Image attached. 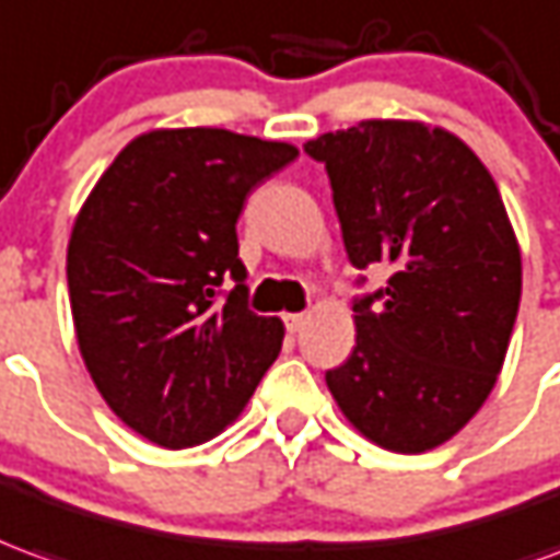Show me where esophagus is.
I'll return each mask as SVG.
<instances>
[{
	"label": "esophagus",
	"instance_id": "34e87169",
	"mask_svg": "<svg viewBox=\"0 0 560 560\" xmlns=\"http://www.w3.org/2000/svg\"><path fill=\"white\" fill-rule=\"evenodd\" d=\"M308 315L306 312H293V315H284V327L291 330V334H300L303 327H306Z\"/></svg>",
	"mask_w": 560,
	"mask_h": 560
}]
</instances>
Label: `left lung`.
Segmentation results:
<instances>
[{
  "instance_id": "left-lung-1",
  "label": "left lung",
  "mask_w": 560,
  "mask_h": 560,
  "mask_svg": "<svg viewBox=\"0 0 560 560\" xmlns=\"http://www.w3.org/2000/svg\"><path fill=\"white\" fill-rule=\"evenodd\" d=\"M330 175L348 260L390 279L354 303V351L327 378L348 424L400 455L448 443L488 400L522 300L500 190L455 132L361 120L306 142Z\"/></svg>"
}]
</instances>
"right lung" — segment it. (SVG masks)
<instances>
[{
    "instance_id": "right-lung-1",
    "label": "right lung",
    "mask_w": 560,
    "mask_h": 560,
    "mask_svg": "<svg viewBox=\"0 0 560 560\" xmlns=\"http://www.w3.org/2000/svg\"><path fill=\"white\" fill-rule=\"evenodd\" d=\"M296 154L218 127L148 130L84 199L66 252L78 348L108 409L148 443H209L279 358L284 324L245 306L236 221ZM224 278L237 288L218 307Z\"/></svg>"
}]
</instances>
